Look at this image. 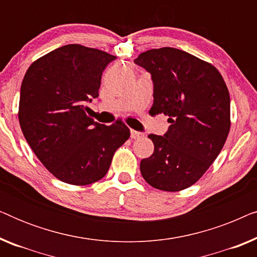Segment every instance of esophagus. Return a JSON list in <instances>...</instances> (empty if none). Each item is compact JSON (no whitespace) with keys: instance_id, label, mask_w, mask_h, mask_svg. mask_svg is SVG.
<instances>
[{"instance_id":"1","label":"esophagus","mask_w":257,"mask_h":257,"mask_svg":"<svg viewBox=\"0 0 257 257\" xmlns=\"http://www.w3.org/2000/svg\"><path fill=\"white\" fill-rule=\"evenodd\" d=\"M143 137V133L142 132H138V131H135V130H131V138L132 139H139Z\"/></svg>"}]
</instances>
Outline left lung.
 <instances>
[{"mask_svg": "<svg viewBox=\"0 0 257 257\" xmlns=\"http://www.w3.org/2000/svg\"><path fill=\"white\" fill-rule=\"evenodd\" d=\"M151 73V115H168L164 136L150 135L154 152L140 161L147 184L166 192L191 187L222 150L230 128V97L215 66L175 48L147 50L135 59Z\"/></svg>", "mask_w": 257, "mask_h": 257, "instance_id": "8db88e82", "label": "left lung"}]
</instances>
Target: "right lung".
Segmentation results:
<instances>
[{"instance_id":"obj_1","label":"right lung","mask_w":257,"mask_h":257,"mask_svg":"<svg viewBox=\"0 0 257 257\" xmlns=\"http://www.w3.org/2000/svg\"><path fill=\"white\" fill-rule=\"evenodd\" d=\"M115 58L68 44L35 61L23 78L19 120L24 138L44 167L66 184L85 186L104 178L114 152L130 138L122 122L106 126L85 112Z\"/></svg>"}]
</instances>
